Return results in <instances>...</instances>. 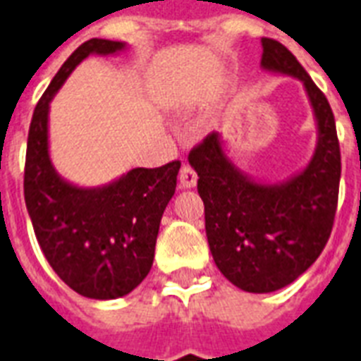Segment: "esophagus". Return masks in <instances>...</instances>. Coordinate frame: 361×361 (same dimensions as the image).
Returning a JSON list of instances; mask_svg holds the SVG:
<instances>
[{
    "label": "esophagus",
    "mask_w": 361,
    "mask_h": 361,
    "mask_svg": "<svg viewBox=\"0 0 361 361\" xmlns=\"http://www.w3.org/2000/svg\"><path fill=\"white\" fill-rule=\"evenodd\" d=\"M178 184H180V188H195V184H197V175H195V171L192 169L190 166H186L184 164L183 167H180V173H178Z\"/></svg>",
    "instance_id": "esophagus-1"
}]
</instances>
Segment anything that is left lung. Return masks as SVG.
Segmentation results:
<instances>
[{
    "instance_id": "1",
    "label": "left lung",
    "mask_w": 361,
    "mask_h": 361,
    "mask_svg": "<svg viewBox=\"0 0 361 361\" xmlns=\"http://www.w3.org/2000/svg\"><path fill=\"white\" fill-rule=\"evenodd\" d=\"M261 68L302 82L313 109L317 145L310 162L278 183L242 171L227 157L220 132L190 152L204 203V229L216 267L246 293H274L317 261L337 209L341 152L326 97L278 40L261 39Z\"/></svg>"
}]
</instances>
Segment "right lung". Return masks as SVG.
<instances>
[{
    "label": "right lung",
    "instance_id": "add662e5",
    "mask_svg": "<svg viewBox=\"0 0 361 361\" xmlns=\"http://www.w3.org/2000/svg\"><path fill=\"white\" fill-rule=\"evenodd\" d=\"M126 42L91 39L63 63L33 111L25 152L24 197L35 236L50 267L78 295L114 300L147 278L164 210L177 186L180 162L134 167L102 186H78L50 157V104L83 59L117 56Z\"/></svg>",
    "mask_w": 361,
    "mask_h": 361
}]
</instances>
